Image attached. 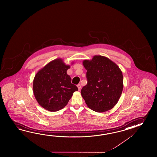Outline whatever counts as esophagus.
Wrapping results in <instances>:
<instances>
[{"label":"esophagus","mask_w":157,"mask_h":157,"mask_svg":"<svg viewBox=\"0 0 157 157\" xmlns=\"http://www.w3.org/2000/svg\"><path fill=\"white\" fill-rule=\"evenodd\" d=\"M77 87H78V91H80L81 90V85H80V84H78L77 85Z\"/></svg>","instance_id":"34e87169"}]
</instances>
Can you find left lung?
<instances>
[{
	"mask_svg": "<svg viewBox=\"0 0 157 157\" xmlns=\"http://www.w3.org/2000/svg\"><path fill=\"white\" fill-rule=\"evenodd\" d=\"M87 83L81 94L87 107L97 112L112 109L120 98L123 90V75L116 64L107 57L94 56L84 60Z\"/></svg>",
	"mask_w": 157,
	"mask_h": 157,
	"instance_id": "obj_1",
	"label": "left lung"
}]
</instances>
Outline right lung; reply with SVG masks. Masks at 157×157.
<instances>
[{"mask_svg":"<svg viewBox=\"0 0 157 157\" xmlns=\"http://www.w3.org/2000/svg\"><path fill=\"white\" fill-rule=\"evenodd\" d=\"M70 66L56 59L39 71L33 81V92L40 106L50 112L63 109L78 90L67 74Z\"/></svg>","mask_w":157,"mask_h":157,"instance_id":"1","label":"right lung"}]
</instances>
